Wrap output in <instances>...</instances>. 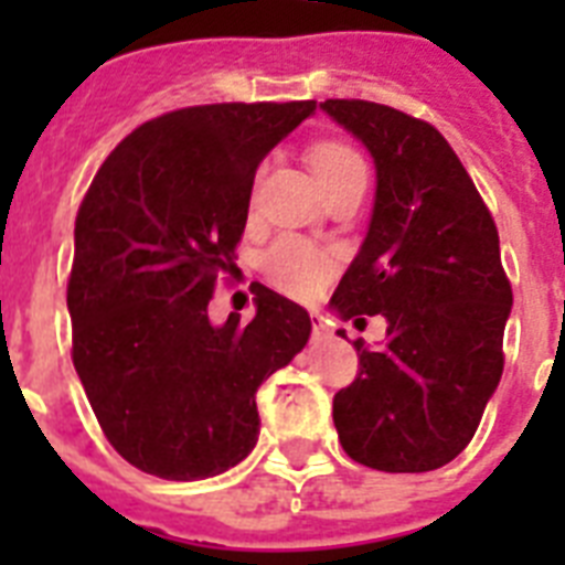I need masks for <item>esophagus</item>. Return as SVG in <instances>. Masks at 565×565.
Segmentation results:
<instances>
[{"label": "esophagus", "instance_id": "1", "mask_svg": "<svg viewBox=\"0 0 565 565\" xmlns=\"http://www.w3.org/2000/svg\"><path fill=\"white\" fill-rule=\"evenodd\" d=\"M313 340H317V343H322V340H331V331H328V326L319 317L313 319Z\"/></svg>", "mask_w": 565, "mask_h": 565}]
</instances>
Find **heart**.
Listing matches in <instances>:
<instances>
[{
    "mask_svg": "<svg viewBox=\"0 0 565 565\" xmlns=\"http://www.w3.org/2000/svg\"><path fill=\"white\" fill-rule=\"evenodd\" d=\"M310 167L322 188L345 175L354 167H363L361 154L345 143H319L310 152ZM269 281L296 299H317L337 273L334 252L301 237H281L264 257Z\"/></svg>",
    "mask_w": 565,
    "mask_h": 565,
    "instance_id": "obj_1",
    "label": "heart"
}]
</instances>
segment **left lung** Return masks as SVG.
I'll return each mask as SVG.
<instances>
[{
	"label": "left lung",
	"instance_id": "left-lung-1",
	"mask_svg": "<svg viewBox=\"0 0 565 565\" xmlns=\"http://www.w3.org/2000/svg\"><path fill=\"white\" fill-rule=\"evenodd\" d=\"M319 108L375 163L370 228L331 308L386 319L381 349L354 343L361 372L334 395L337 434L370 469L430 472L469 446L504 370L513 290L499 231L437 128L363 99Z\"/></svg>",
	"mask_w": 565,
	"mask_h": 565
}]
</instances>
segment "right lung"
<instances>
[{
    "mask_svg": "<svg viewBox=\"0 0 565 565\" xmlns=\"http://www.w3.org/2000/svg\"><path fill=\"white\" fill-rule=\"evenodd\" d=\"M317 102L199 105L143 122L75 216L73 363L105 437L167 481L237 466L260 434L257 386L308 345L310 317L260 290L255 319L207 317L234 266L255 172Z\"/></svg>",
    "mask_w": 565,
    "mask_h": 565,
    "instance_id": "obj_1",
    "label": "right lung"
}]
</instances>
